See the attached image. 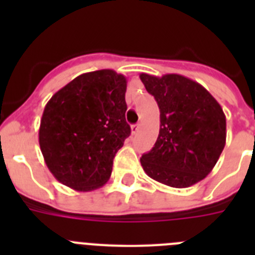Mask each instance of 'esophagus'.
I'll list each match as a JSON object with an SVG mask.
<instances>
[{
  "label": "esophagus",
  "instance_id": "1",
  "mask_svg": "<svg viewBox=\"0 0 255 255\" xmlns=\"http://www.w3.org/2000/svg\"><path fill=\"white\" fill-rule=\"evenodd\" d=\"M139 129H140V125L139 124H135V125L131 126V134H136V132L139 131Z\"/></svg>",
  "mask_w": 255,
  "mask_h": 255
}]
</instances>
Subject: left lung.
<instances>
[{
	"instance_id": "left-lung-1",
	"label": "left lung",
	"mask_w": 255,
	"mask_h": 255,
	"mask_svg": "<svg viewBox=\"0 0 255 255\" xmlns=\"http://www.w3.org/2000/svg\"><path fill=\"white\" fill-rule=\"evenodd\" d=\"M140 80L159 107V134L140 158L143 170L171 188L194 185L212 171L226 144V117L199 83L177 74Z\"/></svg>"
}]
</instances>
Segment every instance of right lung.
Masks as SVG:
<instances>
[{
	"label": "right lung",
	"mask_w": 255,
	"mask_h": 255,
	"mask_svg": "<svg viewBox=\"0 0 255 255\" xmlns=\"http://www.w3.org/2000/svg\"><path fill=\"white\" fill-rule=\"evenodd\" d=\"M126 78L114 70L79 75L44 107L39 145L60 182L91 191L110 179L117 150L131 132L126 123Z\"/></svg>",
	"instance_id": "right-lung-1"
}]
</instances>
